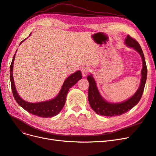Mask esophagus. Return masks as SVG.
<instances>
[{
    "instance_id": "esophagus-1",
    "label": "esophagus",
    "mask_w": 156,
    "mask_h": 156,
    "mask_svg": "<svg viewBox=\"0 0 156 156\" xmlns=\"http://www.w3.org/2000/svg\"><path fill=\"white\" fill-rule=\"evenodd\" d=\"M90 72V68L88 66H85V67H83L81 69V72H82V75L83 77H87V75L88 73V72Z\"/></svg>"
}]
</instances>
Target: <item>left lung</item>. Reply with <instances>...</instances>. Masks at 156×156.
I'll list each match as a JSON object with an SVG mask.
<instances>
[{"mask_svg":"<svg viewBox=\"0 0 156 156\" xmlns=\"http://www.w3.org/2000/svg\"><path fill=\"white\" fill-rule=\"evenodd\" d=\"M125 44L129 48H133L136 52H138L142 58L143 68L141 70L140 85L137 90L129 99L120 103H111L106 101L101 96L93 75L92 74L88 75L87 77L89 83L88 98L90 105L97 114L101 116H115L124 114L137 104L143 95L146 77H147V68H146L144 53L138 42L129 35L127 36L125 40Z\"/></svg>","mask_w":156,"mask_h":156,"instance_id":"obj_1","label":"left lung"}]
</instances>
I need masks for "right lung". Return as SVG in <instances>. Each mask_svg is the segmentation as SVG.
<instances>
[{
  "label": "right lung",
  "instance_id": "add662e5",
  "mask_svg": "<svg viewBox=\"0 0 156 156\" xmlns=\"http://www.w3.org/2000/svg\"><path fill=\"white\" fill-rule=\"evenodd\" d=\"M30 34H30L29 36H30ZM25 40L26 39H25L24 40ZM24 40H23L20 45H21L22 42ZM15 56L16 53L13 56L12 62L10 65V81L13 95L18 104L23 108H24L25 111L30 112V114L40 117L50 118L57 115L61 111V110L62 109V108L65 104L67 94L70 88H72L79 81L80 79H82L81 71H77L76 72L71 74L69 77L66 79L59 93L57 94V96L55 97L54 98L48 101L37 103H30L23 100V98L20 97L18 92H17L15 84H14V80L13 77V69Z\"/></svg>",
  "mask_w": 156,
  "mask_h": 156
}]
</instances>
